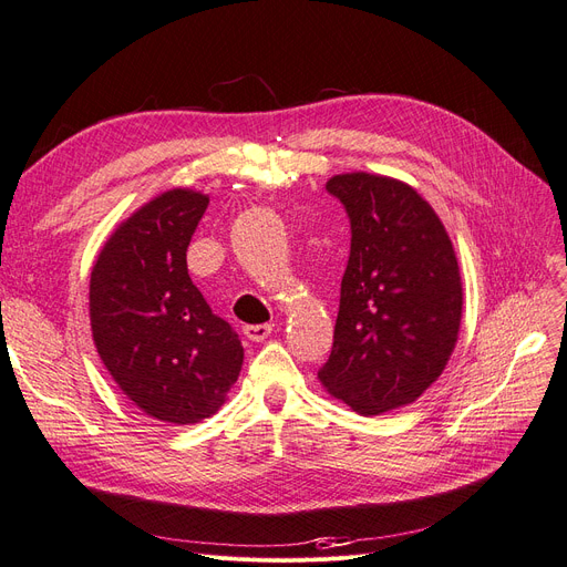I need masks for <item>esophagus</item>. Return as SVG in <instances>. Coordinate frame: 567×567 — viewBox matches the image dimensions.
<instances>
[{"mask_svg": "<svg viewBox=\"0 0 567 567\" xmlns=\"http://www.w3.org/2000/svg\"><path fill=\"white\" fill-rule=\"evenodd\" d=\"M270 331H272V324H247V327L243 329L245 337H247L249 341H255V343L268 339Z\"/></svg>", "mask_w": 567, "mask_h": 567, "instance_id": "1", "label": "esophagus"}]
</instances>
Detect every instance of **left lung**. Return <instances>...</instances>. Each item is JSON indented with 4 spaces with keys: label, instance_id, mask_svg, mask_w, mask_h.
<instances>
[{
    "label": "left lung",
    "instance_id": "left-lung-1",
    "mask_svg": "<svg viewBox=\"0 0 567 567\" xmlns=\"http://www.w3.org/2000/svg\"><path fill=\"white\" fill-rule=\"evenodd\" d=\"M350 219V257L329 360V394L362 415L415 402L457 341L463 282L427 200L404 182L350 173L327 182Z\"/></svg>",
    "mask_w": 567,
    "mask_h": 567
}]
</instances>
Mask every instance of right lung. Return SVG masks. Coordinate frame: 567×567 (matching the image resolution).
Here are the masks:
<instances>
[{"mask_svg":"<svg viewBox=\"0 0 567 567\" xmlns=\"http://www.w3.org/2000/svg\"><path fill=\"white\" fill-rule=\"evenodd\" d=\"M209 198L173 188L123 221L91 272L100 360L144 413L188 425L213 415L243 367V343L188 278L186 249Z\"/></svg>","mask_w":567,"mask_h":567,"instance_id":"add662e5","label":"right lung"}]
</instances>
